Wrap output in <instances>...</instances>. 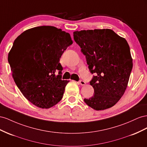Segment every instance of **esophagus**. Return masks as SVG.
I'll list each match as a JSON object with an SVG mask.
<instances>
[{"instance_id":"1","label":"esophagus","mask_w":147,"mask_h":147,"mask_svg":"<svg viewBox=\"0 0 147 147\" xmlns=\"http://www.w3.org/2000/svg\"><path fill=\"white\" fill-rule=\"evenodd\" d=\"M79 84H80V85H81V86H84L86 84V82H85V81L81 80V81H79Z\"/></svg>"}]
</instances>
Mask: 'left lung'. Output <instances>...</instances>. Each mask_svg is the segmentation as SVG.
<instances>
[{
	"label": "left lung",
	"instance_id": "8db88e82",
	"mask_svg": "<svg viewBox=\"0 0 147 147\" xmlns=\"http://www.w3.org/2000/svg\"><path fill=\"white\" fill-rule=\"evenodd\" d=\"M75 42L86 56L94 94L84 102L94 110L113 107L123 97L133 66L127 40L110 29L73 32Z\"/></svg>",
	"mask_w": 147,
	"mask_h": 147
}]
</instances>
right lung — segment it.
<instances>
[{"label":"right lung","instance_id":"1","mask_svg":"<svg viewBox=\"0 0 147 147\" xmlns=\"http://www.w3.org/2000/svg\"><path fill=\"white\" fill-rule=\"evenodd\" d=\"M72 44L69 33L50 26L29 29L15 40L8 57L12 76L35 106L48 109L62 98L69 81L61 79L60 60Z\"/></svg>","mask_w":147,"mask_h":147}]
</instances>
